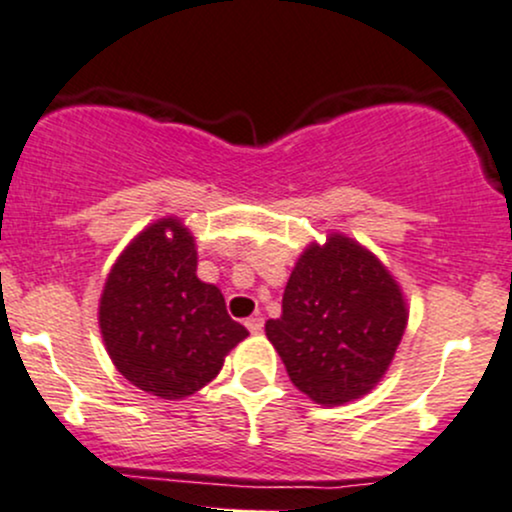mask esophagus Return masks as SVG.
Here are the masks:
<instances>
[{
    "mask_svg": "<svg viewBox=\"0 0 512 512\" xmlns=\"http://www.w3.org/2000/svg\"><path fill=\"white\" fill-rule=\"evenodd\" d=\"M245 326L250 328V333H262V328H265V321H262V316H252V319L245 321Z\"/></svg>",
    "mask_w": 512,
    "mask_h": 512,
    "instance_id": "34e87169",
    "label": "esophagus"
}]
</instances>
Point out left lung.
<instances>
[{"label":"left lung","mask_w":512,"mask_h":512,"mask_svg":"<svg viewBox=\"0 0 512 512\" xmlns=\"http://www.w3.org/2000/svg\"><path fill=\"white\" fill-rule=\"evenodd\" d=\"M407 299L358 240L328 233L301 252L282 316L265 324L297 390L321 407L346 405L385 378L407 328Z\"/></svg>","instance_id":"obj_1"}]
</instances>
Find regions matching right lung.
I'll list each match as a JSON object with an SVG mask.
<instances>
[{
	"label": "right lung",
	"instance_id": "right-lung-1",
	"mask_svg": "<svg viewBox=\"0 0 512 512\" xmlns=\"http://www.w3.org/2000/svg\"><path fill=\"white\" fill-rule=\"evenodd\" d=\"M196 267V238L184 220L166 215L134 235L100 294L107 355L129 383L161 400H184L211 383L247 338Z\"/></svg>",
	"mask_w": 512,
	"mask_h": 512
}]
</instances>
